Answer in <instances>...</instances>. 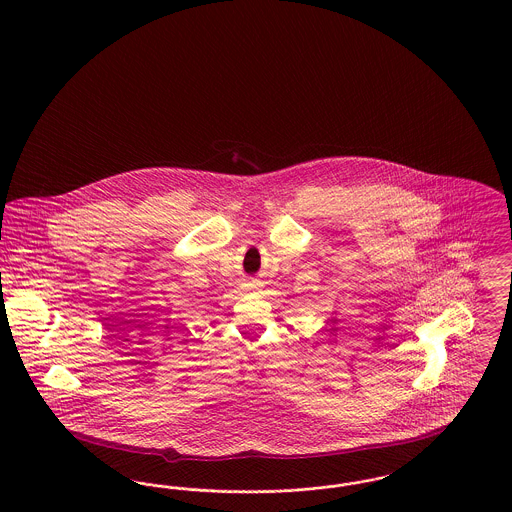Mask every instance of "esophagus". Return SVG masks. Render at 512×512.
Returning <instances> with one entry per match:
<instances>
[{
  "label": "esophagus",
  "instance_id": "obj_1",
  "mask_svg": "<svg viewBox=\"0 0 512 512\" xmlns=\"http://www.w3.org/2000/svg\"><path fill=\"white\" fill-rule=\"evenodd\" d=\"M249 286H251V288H259L261 284H259V280H249Z\"/></svg>",
  "mask_w": 512,
  "mask_h": 512
}]
</instances>
